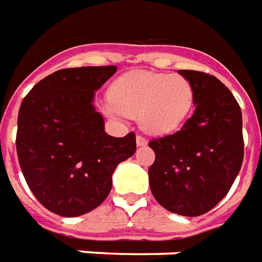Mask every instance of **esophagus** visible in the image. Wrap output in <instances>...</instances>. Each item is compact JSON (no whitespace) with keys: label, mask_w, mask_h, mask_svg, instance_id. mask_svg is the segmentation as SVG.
I'll return each instance as SVG.
<instances>
[{"label":"esophagus","mask_w":262,"mask_h":262,"mask_svg":"<svg viewBox=\"0 0 262 262\" xmlns=\"http://www.w3.org/2000/svg\"><path fill=\"white\" fill-rule=\"evenodd\" d=\"M148 144V141H146L145 137H142V135H137V145L138 146H144Z\"/></svg>","instance_id":"esophagus-1"}]
</instances>
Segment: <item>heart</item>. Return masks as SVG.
I'll use <instances>...</instances> for the list:
<instances>
[{
	"mask_svg": "<svg viewBox=\"0 0 262 262\" xmlns=\"http://www.w3.org/2000/svg\"><path fill=\"white\" fill-rule=\"evenodd\" d=\"M110 100L104 105L108 116L137 117L144 131L164 135L176 131L189 117L194 89L178 73L131 72L114 81Z\"/></svg>",
	"mask_w": 262,
	"mask_h": 262,
	"instance_id": "obj_1",
	"label": "heart"
}]
</instances>
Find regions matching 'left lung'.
<instances>
[{"label":"left lung","mask_w":262,"mask_h":262,"mask_svg":"<svg viewBox=\"0 0 262 262\" xmlns=\"http://www.w3.org/2000/svg\"><path fill=\"white\" fill-rule=\"evenodd\" d=\"M194 89V111L173 134L148 145L155 161L148 169L154 198L166 210L200 216L229 193L244 158L241 108L214 76L179 70Z\"/></svg>","instance_id":"1"}]
</instances>
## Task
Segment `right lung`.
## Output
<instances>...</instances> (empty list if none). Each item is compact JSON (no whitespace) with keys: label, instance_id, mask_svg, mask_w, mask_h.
<instances>
[{"label":"right lung","instance_id":"add662e5","mask_svg":"<svg viewBox=\"0 0 262 262\" xmlns=\"http://www.w3.org/2000/svg\"><path fill=\"white\" fill-rule=\"evenodd\" d=\"M116 66L57 70L36 83L18 113L16 154L33 196L63 217L81 216L108 196L117 165L134 155V133H104L94 92Z\"/></svg>","mask_w":262,"mask_h":262}]
</instances>
